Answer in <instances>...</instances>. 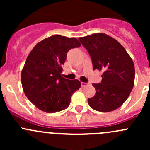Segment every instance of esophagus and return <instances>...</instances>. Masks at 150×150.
<instances>
[{
    "instance_id": "esophagus-1",
    "label": "esophagus",
    "mask_w": 150,
    "mask_h": 150,
    "mask_svg": "<svg viewBox=\"0 0 150 150\" xmlns=\"http://www.w3.org/2000/svg\"><path fill=\"white\" fill-rule=\"evenodd\" d=\"M88 83H83V82H81V86H82V87H85V86H88Z\"/></svg>"
}]
</instances>
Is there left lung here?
Instances as JSON below:
<instances>
[{
    "mask_svg": "<svg viewBox=\"0 0 150 150\" xmlns=\"http://www.w3.org/2000/svg\"><path fill=\"white\" fill-rule=\"evenodd\" d=\"M91 58L93 69L103 70L101 83L93 84L96 93L88 99L89 106L107 112L120 107L132 91L135 68L125 48L115 39L104 33L79 38Z\"/></svg>",
    "mask_w": 150,
    "mask_h": 150,
    "instance_id": "left-lung-1",
    "label": "left lung"
}]
</instances>
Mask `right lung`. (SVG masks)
Here are the masks:
<instances>
[{"label": "right lung", "mask_w": 150, "mask_h": 150, "mask_svg": "<svg viewBox=\"0 0 150 150\" xmlns=\"http://www.w3.org/2000/svg\"><path fill=\"white\" fill-rule=\"evenodd\" d=\"M80 46L75 38L54 35L38 43L29 54L22 71V88L29 100L42 111L65 110L72 93L81 88L78 80L61 75L69 50Z\"/></svg>", "instance_id": "obj_1"}]
</instances>
